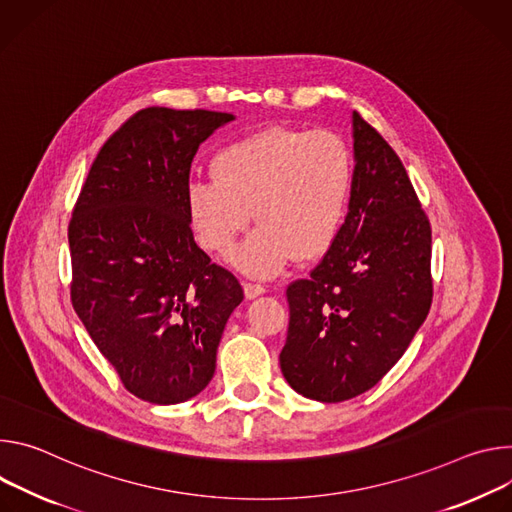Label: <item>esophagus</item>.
<instances>
[{
  "mask_svg": "<svg viewBox=\"0 0 512 512\" xmlns=\"http://www.w3.org/2000/svg\"><path fill=\"white\" fill-rule=\"evenodd\" d=\"M266 289L262 285H256V282H244V295L246 299H256L264 293Z\"/></svg>",
  "mask_w": 512,
  "mask_h": 512,
  "instance_id": "34e87169",
  "label": "esophagus"
}]
</instances>
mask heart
I'll return each instance as SVG.
<instances>
[{
	"mask_svg": "<svg viewBox=\"0 0 512 512\" xmlns=\"http://www.w3.org/2000/svg\"><path fill=\"white\" fill-rule=\"evenodd\" d=\"M213 181L185 187L191 230L207 252L230 254L250 223L260 225L234 254V266L270 278L295 256L321 258L335 242L352 191L348 144L327 130L268 128L225 146Z\"/></svg>",
	"mask_w": 512,
	"mask_h": 512,
	"instance_id": "b5f03b06",
	"label": "heart"
}]
</instances>
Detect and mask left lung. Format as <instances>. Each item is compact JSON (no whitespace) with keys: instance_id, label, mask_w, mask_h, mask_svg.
<instances>
[{"instance_id":"obj_1","label":"left lung","mask_w":512,"mask_h":512,"mask_svg":"<svg viewBox=\"0 0 512 512\" xmlns=\"http://www.w3.org/2000/svg\"><path fill=\"white\" fill-rule=\"evenodd\" d=\"M354 177L346 221L309 278L287 289L280 370L307 399L370 390L423 325L431 299V225L388 142L352 113Z\"/></svg>"}]
</instances>
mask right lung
Masks as SVG:
<instances>
[{
    "mask_svg": "<svg viewBox=\"0 0 512 512\" xmlns=\"http://www.w3.org/2000/svg\"><path fill=\"white\" fill-rule=\"evenodd\" d=\"M236 120L146 107L101 146L69 223L71 301L128 392L185 403L215 372L221 333L242 303L238 278L195 244L185 209L191 162Z\"/></svg>",
    "mask_w": 512,
    "mask_h": 512,
    "instance_id": "right-lung-1",
    "label": "right lung"
}]
</instances>
